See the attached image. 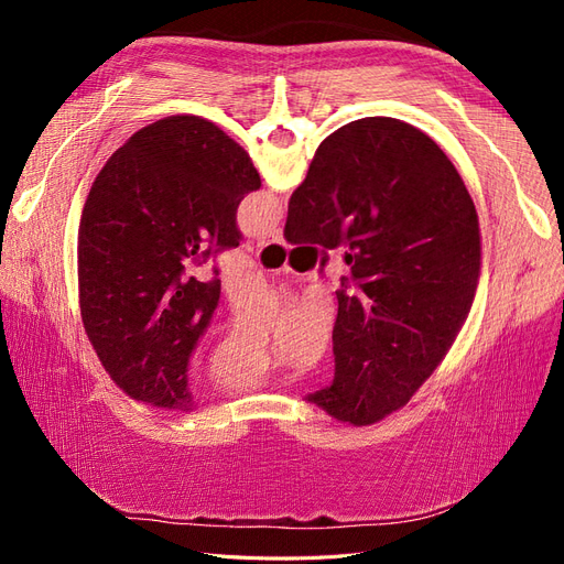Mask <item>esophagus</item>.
I'll return each mask as SVG.
<instances>
[{
  "label": "esophagus",
  "mask_w": 564,
  "mask_h": 564,
  "mask_svg": "<svg viewBox=\"0 0 564 564\" xmlns=\"http://www.w3.org/2000/svg\"><path fill=\"white\" fill-rule=\"evenodd\" d=\"M282 245L284 237H282V228H268L263 235H261V245Z\"/></svg>",
  "instance_id": "34e87169"
}]
</instances>
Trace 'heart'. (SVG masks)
Instances as JSON below:
<instances>
[{
	"label": "heart",
	"mask_w": 564,
	"mask_h": 564,
	"mask_svg": "<svg viewBox=\"0 0 564 564\" xmlns=\"http://www.w3.org/2000/svg\"><path fill=\"white\" fill-rule=\"evenodd\" d=\"M261 371H263V367H237V365H228L224 360H218V365H216L218 377L226 383H235V386L253 381Z\"/></svg>",
	"instance_id": "heart-1"
}]
</instances>
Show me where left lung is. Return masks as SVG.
<instances>
[{
    "label": "left lung",
    "mask_w": 564,
    "mask_h": 564,
    "mask_svg": "<svg viewBox=\"0 0 564 564\" xmlns=\"http://www.w3.org/2000/svg\"><path fill=\"white\" fill-rule=\"evenodd\" d=\"M261 187L245 148L202 117L135 131L100 169L79 224L82 322L133 400L193 409L187 371L220 299L195 265L240 245L237 207Z\"/></svg>",
    "instance_id": "1"
}]
</instances>
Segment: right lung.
Wrapping results in <instances>:
<instances>
[{
	"label": "right lung",
	"mask_w": 564,
	"mask_h": 564,
	"mask_svg": "<svg viewBox=\"0 0 564 564\" xmlns=\"http://www.w3.org/2000/svg\"><path fill=\"white\" fill-rule=\"evenodd\" d=\"M284 237L346 247L350 265L336 289L334 381L305 400L352 425L381 421L431 377L470 311L480 226L464 181L412 124L357 119L317 148Z\"/></svg>",
	"instance_id": "obj_1"
}]
</instances>
